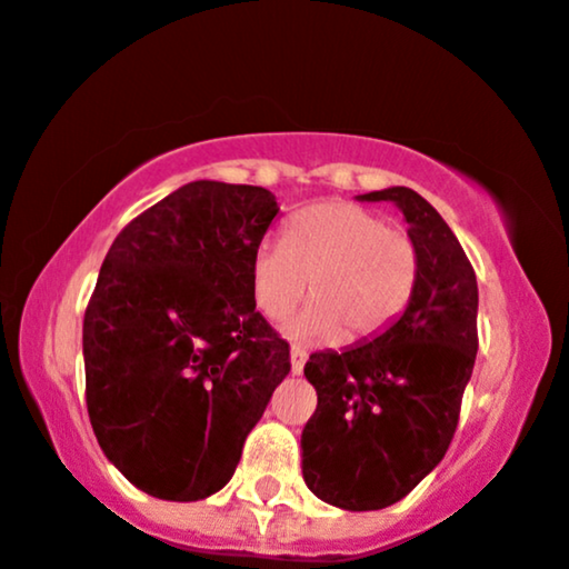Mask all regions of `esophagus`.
<instances>
[{
	"label": "esophagus",
	"instance_id": "esophagus-1",
	"mask_svg": "<svg viewBox=\"0 0 569 569\" xmlns=\"http://www.w3.org/2000/svg\"><path fill=\"white\" fill-rule=\"evenodd\" d=\"M306 359H309V353H306V349H300V346H292V349H290L292 376H300V372H303V365H306Z\"/></svg>",
	"mask_w": 569,
	"mask_h": 569
}]
</instances>
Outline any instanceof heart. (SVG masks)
I'll return each instance as SVG.
<instances>
[{
	"label": "heart",
	"mask_w": 569,
	"mask_h": 569,
	"mask_svg": "<svg viewBox=\"0 0 569 569\" xmlns=\"http://www.w3.org/2000/svg\"><path fill=\"white\" fill-rule=\"evenodd\" d=\"M309 279L317 300L284 322L287 338L300 343L370 338L410 303L418 279L416 242L365 207H303L287 220L282 244L263 242L252 252V298L263 317L282 319L303 300Z\"/></svg>",
	"instance_id": "obj_1"
}]
</instances>
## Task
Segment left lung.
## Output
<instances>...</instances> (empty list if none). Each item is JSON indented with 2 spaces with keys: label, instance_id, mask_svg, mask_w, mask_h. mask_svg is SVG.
<instances>
[{
  "label": "left lung",
  "instance_id": "1",
  "mask_svg": "<svg viewBox=\"0 0 569 569\" xmlns=\"http://www.w3.org/2000/svg\"><path fill=\"white\" fill-rule=\"evenodd\" d=\"M391 202L418 250V279L399 319L343 351H317L303 376L317 412L303 433V479L325 503L378 511L416 490L445 458L477 359L479 290L463 247L407 186L357 197Z\"/></svg>",
  "mask_w": 569,
  "mask_h": 569
}]
</instances>
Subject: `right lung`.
Listing matches in <instances>:
<instances>
[{
  "instance_id": "add662e5",
  "label": "right lung",
  "mask_w": 569,
  "mask_h": 569,
  "mask_svg": "<svg viewBox=\"0 0 569 569\" xmlns=\"http://www.w3.org/2000/svg\"><path fill=\"white\" fill-rule=\"evenodd\" d=\"M277 212L260 186L193 180L124 226L100 266L82 330L87 412L103 456L153 498L223 490L290 372L250 284Z\"/></svg>"
}]
</instances>
